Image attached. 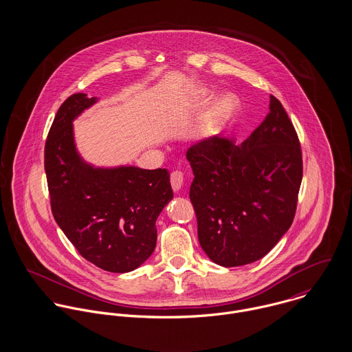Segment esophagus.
<instances>
[{
    "mask_svg": "<svg viewBox=\"0 0 352 352\" xmlns=\"http://www.w3.org/2000/svg\"><path fill=\"white\" fill-rule=\"evenodd\" d=\"M183 173L179 172V170H175L170 173V184H172V188L175 192H179L183 187Z\"/></svg>",
    "mask_w": 352,
    "mask_h": 352,
    "instance_id": "obj_1",
    "label": "esophagus"
}]
</instances>
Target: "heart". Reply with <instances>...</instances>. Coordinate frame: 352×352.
I'll return each instance as SVG.
<instances>
[{
    "mask_svg": "<svg viewBox=\"0 0 352 352\" xmlns=\"http://www.w3.org/2000/svg\"><path fill=\"white\" fill-rule=\"evenodd\" d=\"M206 95H207L206 91H199L195 96L197 102L204 100ZM236 108H237V100L232 95L225 94L217 98L199 124L198 135L201 140H211L212 137H215L218 133L222 131V129L230 120Z\"/></svg>",
    "mask_w": 352,
    "mask_h": 352,
    "instance_id": "heart-1",
    "label": "heart"
}]
</instances>
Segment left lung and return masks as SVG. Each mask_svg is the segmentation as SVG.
<instances>
[{"label": "left lung", "mask_w": 352, "mask_h": 352, "mask_svg": "<svg viewBox=\"0 0 352 352\" xmlns=\"http://www.w3.org/2000/svg\"><path fill=\"white\" fill-rule=\"evenodd\" d=\"M187 160L201 250L222 267L264 257L290 229L302 182L300 141L280 101L270 96L240 146L214 137L190 146Z\"/></svg>", "instance_id": "1"}]
</instances>
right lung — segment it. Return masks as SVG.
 Listing matches in <instances>:
<instances>
[{"mask_svg":"<svg viewBox=\"0 0 352 352\" xmlns=\"http://www.w3.org/2000/svg\"><path fill=\"white\" fill-rule=\"evenodd\" d=\"M99 101L74 94L59 107L45 148L52 215L82 257L130 272L155 248V221L173 199L168 169L96 166L77 149L73 122Z\"/></svg>","mask_w":352,"mask_h":352,"instance_id":"1","label":"right lung"}]
</instances>
